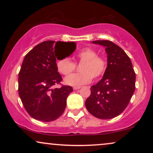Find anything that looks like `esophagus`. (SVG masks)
Masks as SVG:
<instances>
[{"mask_svg":"<svg viewBox=\"0 0 153 153\" xmlns=\"http://www.w3.org/2000/svg\"><path fill=\"white\" fill-rule=\"evenodd\" d=\"M79 88H81L80 86H75V87L73 88V89H74V91H76V90H78V89H79Z\"/></svg>","mask_w":153,"mask_h":153,"instance_id":"obj_1","label":"esophagus"}]
</instances>
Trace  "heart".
<instances>
[{"label":"heart","instance_id":"obj_1","mask_svg":"<svg viewBox=\"0 0 153 153\" xmlns=\"http://www.w3.org/2000/svg\"><path fill=\"white\" fill-rule=\"evenodd\" d=\"M76 61L82 63L80 68L81 73L73 74L65 79V83L72 86H79L91 82L92 77L97 79L105 72L106 60L105 58L97 56L96 50L87 47L81 49L76 55ZM58 71L63 75H68L74 72L76 64L69 58L59 59L56 63Z\"/></svg>","mask_w":153,"mask_h":153}]
</instances>
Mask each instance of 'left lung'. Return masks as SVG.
Wrapping results in <instances>:
<instances>
[{
  "instance_id": "left-lung-1",
  "label": "left lung",
  "mask_w": 153,
  "mask_h": 153,
  "mask_svg": "<svg viewBox=\"0 0 153 153\" xmlns=\"http://www.w3.org/2000/svg\"><path fill=\"white\" fill-rule=\"evenodd\" d=\"M92 43L105 47L107 67L101 80L91 86L85 105L96 118L111 119L128 105L135 91L136 74L130 58L120 47L108 40Z\"/></svg>"
}]
</instances>
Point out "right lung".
<instances>
[{
	"instance_id": "obj_1",
	"label": "right lung",
	"mask_w": 153,
	"mask_h": 153,
	"mask_svg": "<svg viewBox=\"0 0 153 153\" xmlns=\"http://www.w3.org/2000/svg\"><path fill=\"white\" fill-rule=\"evenodd\" d=\"M58 46L70 48L68 56L76 47L73 42H43L26 54L19 73V95L23 105L32 118L43 122L55 120L63 114L67 97L73 91L69 85L53 88L62 81L56 67Z\"/></svg>"
}]
</instances>
